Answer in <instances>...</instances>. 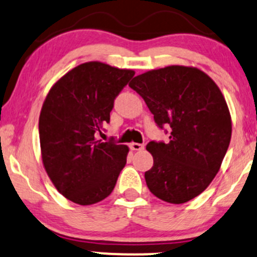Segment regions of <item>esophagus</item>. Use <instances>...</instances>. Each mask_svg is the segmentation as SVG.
<instances>
[{
  "instance_id": "esophagus-1",
  "label": "esophagus",
  "mask_w": 257,
  "mask_h": 257,
  "mask_svg": "<svg viewBox=\"0 0 257 257\" xmlns=\"http://www.w3.org/2000/svg\"><path fill=\"white\" fill-rule=\"evenodd\" d=\"M129 148H131V150H133V151H140L144 149V145L139 143H132L131 145H129Z\"/></svg>"
}]
</instances>
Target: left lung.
Instances as JSON below:
<instances>
[{
    "label": "left lung",
    "instance_id": "1",
    "mask_svg": "<svg viewBox=\"0 0 257 257\" xmlns=\"http://www.w3.org/2000/svg\"><path fill=\"white\" fill-rule=\"evenodd\" d=\"M129 86L170 135L168 143L146 145L154 157L145 172L148 188L163 201L184 204L210 185L229 146L232 122L223 95L204 72L183 66L146 72Z\"/></svg>",
    "mask_w": 257,
    "mask_h": 257
}]
</instances>
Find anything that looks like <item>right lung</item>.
I'll use <instances>...</instances> for the list:
<instances>
[{
    "label": "right lung",
    "instance_id": "right-lung-1",
    "mask_svg": "<svg viewBox=\"0 0 257 257\" xmlns=\"http://www.w3.org/2000/svg\"><path fill=\"white\" fill-rule=\"evenodd\" d=\"M135 73L101 62L80 64L46 96L39 119L42 162L53 185L78 205H92L113 190L128 146L96 139L109 123L114 100Z\"/></svg>",
    "mask_w": 257,
    "mask_h": 257
}]
</instances>
